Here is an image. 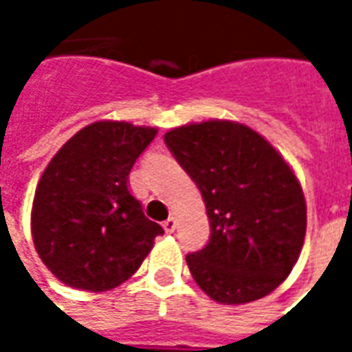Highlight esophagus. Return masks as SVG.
Instances as JSON below:
<instances>
[{
  "mask_svg": "<svg viewBox=\"0 0 352 352\" xmlns=\"http://www.w3.org/2000/svg\"><path fill=\"white\" fill-rule=\"evenodd\" d=\"M162 226H164V230H166L168 234H173L177 228V221L173 219V217H169L168 221H164V224H162Z\"/></svg>",
  "mask_w": 352,
  "mask_h": 352,
  "instance_id": "34e87169",
  "label": "esophagus"
}]
</instances>
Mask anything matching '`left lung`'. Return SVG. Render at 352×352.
<instances>
[{"label": "left lung", "instance_id": "1", "mask_svg": "<svg viewBox=\"0 0 352 352\" xmlns=\"http://www.w3.org/2000/svg\"><path fill=\"white\" fill-rule=\"evenodd\" d=\"M164 141L206 201L211 236L201 251L186 254L198 287L228 305L273 292L298 262L307 226L294 171L239 122L188 124Z\"/></svg>", "mask_w": 352, "mask_h": 352}]
</instances>
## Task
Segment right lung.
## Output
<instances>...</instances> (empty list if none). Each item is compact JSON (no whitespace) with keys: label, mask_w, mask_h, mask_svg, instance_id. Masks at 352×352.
<instances>
[{"label":"right lung","mask_w":352,"mask_h":352,"mask_svg":"<svg viewBox=\"0 0 352 352\" xmlns=\"http://www.w3.org/2000/svg\"><path fill=\"white\" fill-rule=\"evenodd\" d=\"M154 135V128L130 122H94L43 171L32 209L35 251L67 287L105 292L122 285L164 234L128 188Z\"/></svg>","instance_id":"right-lung-1"}]
</instances>
